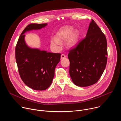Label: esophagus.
<instances>
[{
    "label": "esophagus",
    "instance_id": "obj_1",
    "mask_svg": "<svg viewBox=\"0 0 121 121\" xmlns=\"http://www.w3.org/2000/svg\"><path fill=\"white\" fill-rule=\"evenodd\" d=\"M65 58V56L64 54H62L61 56V59H63Z\"/></svg>",
    "mask_w": 121,
    "mask_h": 121
}]
</instances>
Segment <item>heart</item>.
<instances>
[{
    "label": "heart",
    "instance_id": "1",
    "mask_svg": "<svg viewBox=\"0 0 121 121\" xmlns=\"http://www.w3.org/2000/svg\"><path fill=\"white\" fill-rule=\"evenodd\" d=\"M74 31V29L71 27H67L60 31L56 35V38L51 40V45L56 51L60 50L62 48L61 42L66 41L71 36L66 42V45L69 48L75 47L78 43L79 34L77 31Z\"/></svg>",
    "mask_w": 121,
    "mask_h": 121
}]
</instances>
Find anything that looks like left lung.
Returning <instances> with one entry per match:
<instances>
[{
  "label": "left lung",
  "instance_id": "8db88e82",
  "mask_svg": "<svg viewBox=\"0 0 121 121\" xmlns=\"http://www.w3.org/2000/svg\"><path fill=\"white\" fill-rule=\"evenodd\" d=\"M107 56L106 37L92 20L85 38L68 54L73 82L79 87L95 84L105 70Z\"/></svg>",
  "mask_w": 121,
  "mask_h": 121
}]
</instances>
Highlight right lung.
<instances>
[{"label":"right lung","instance_id":"obj_1","mask_svg":"<svg viewBox=\"0 0 121 121\" xmlns=\"http://www.w3.org/2000/svg\"><path fill=\"white\" fill-rule=\"evenodd\" d=\"M47 23H30L23 30L15 48V57L20 77L29 88L36 91L48 88L55 76V70L61 54L31 48L26 44L25 32L45 27Z\"/></svg>","mask_w":121,"mask_h":121}]
</instances>
